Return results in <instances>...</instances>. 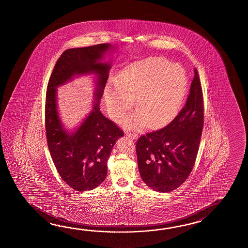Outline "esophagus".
<instances>
[{
	"label": "esophagus",
	"instance_id": "obj_1",
	"mask_svg": "<svg viewBox=\"0 0 248 248\" xmlns=\"http://www.w3.org/2000/svg\"><path fill=\"white\" fill-rule=\"evenodd\" d=\"M126 136L130 137L133 140H134V139H137V134H132V133H128V132H126Z\"/></svg>",
	"mask_w": 248,
	"mask_h": 248
}]
</instances>
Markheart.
Segmentation results:
<instances>
[{"label": "heart", "mask_w": 248, "mask_h": 248, "mask_svg": "<svg viewBox=\"0 0 248 248\" xmlns=\"http://www.w3.org/2000/svg\"><path fill=\"white\" fill-rule=\"evenodd\" d=\"M186 74L177 63L161 58H149L122 70L117 84L106 89V102L114 120L121 119L136 97L139 111L126 117V126L138 129L146 123L158 126L179 111L186 91Z\"/></svg>", "instance_id": "heart-1"}]
</instances>
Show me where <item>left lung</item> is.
<instances>
[{
  "instance_id": "1",
  "label": "left lung",
  "mask_w": 248,
  "mask_h": 248,
  "mask_svg": "<svg viewBox=\"0 0 248 248\" xmlns=\"http://www.w3.org/2000/svg\"><path fill=\"white\" fill-rule=\"evenodd\" d=\"M184 108L169 125L139 137L137 163L142 181L169 192L188 178L195 164L204 124V105L197 69Z\"/></svg>"
}]
</instances>
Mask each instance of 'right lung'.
Returning a JSON list of instances; mask_svg holds the SVG:
<instances>
[{"mask_svg": "<svg viewBox=\"0 0 248 248\" xmlns=\"http://www.w3.org/2000/svg\"><path fill=\"white\" fill-rule=\"evenodd\" d=\"M112 48L109 43L69 48L58 58L47 83L45 128L47 147L58 174L65 184L78 191L93 190L107 175V161L118 138L124 133L103 115L99 103L109 77L111 62L102 63ZM97 74L93 109L79 127L69 133L59 118L56 88L75 76Z\"/></svg>", "mask_w": 248, "mask_h": 248, "instance_id": "1", "label": "right lung"}]
</instances>
